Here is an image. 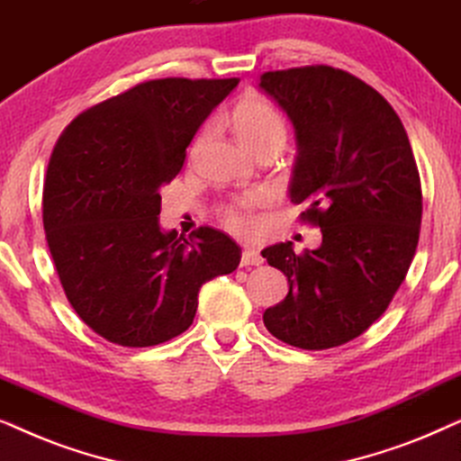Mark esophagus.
I'll return each instance as SVG.
<instances>
[{
  "label": "esophagus",
  "mask_w": 461,
  "mask_h": 461,
  "mask_svg": "<svg viewBox=\"0 0 461 461\" xmlns=\"http://www.w3.org/2000/svg\"><path fill=\"white\" fill-rule=\"evenodd\" d=\"M260 264H264V258L258 249L248 248L241 254V267H260Z\"/></svg>",
  "instance_id": "obj_1"
}]
</instances>
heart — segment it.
<instances>
[{"label": "heart", "mask_w": 461, "mask_h": 461, "mask_svg": "<svg viewBox=\"0 0 461 461\" xmlns=\"http://www.w3.org/2000/svg\"><path fill=\"white\" fill-rule=\"evenodd\" d=\"M232 130L239 142L248 150H254L262 144H279L283 147L287 136L285 119L273 104L264 98L248 96L235 106L230 117ZM256 203H260L258 194H245L224 205L220 210V218L226 229L237 232V235H248L254 229V220L249 216V210Z\"/></svg>", "instance_id": "heart-1"}]
</instances>
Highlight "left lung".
<instances>
[{
  "label": "left lung",
  "instance_id": "obj_1",
  "mask_svg": "<svg viewBox=\"0 0 461 461\" xmlns=\"http://www.w3.org/2000/svg\"><path fill=\"white\" fill-rule=\"evenodd\" d=\"M258 87L294 125L289 199L323 235L302 256L292 241L262 249L289 283L264 325L298 348H333L380 319L405 281L421 224L418 166L399 115L355 75L302 67L264 73Z\"/></svg>",
  "mask_w": 461,
  "mask_h": 461
}]
</instances>
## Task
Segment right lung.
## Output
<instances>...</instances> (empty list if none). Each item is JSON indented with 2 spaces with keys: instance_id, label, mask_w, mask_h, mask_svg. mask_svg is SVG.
Returning a JSON list of instances; mask_svg holds the SVG:
<instances>
[{
  "instance_id": "add662e5",
  "label": "right lung",
  "mask_w": 461,
  "mask_h": 461,
  "mask_svg": "<svg viewBox=\"0 0 461 461\" xmlns=\"http://www.w3.org/2000/svg\"><path fill=\"white\" fill-rule=\"evenodd\" d=\"M239 79H155L68 123L43 182V229L68 302L113 344L144 348L191 327L205 281L241 248L210 226L194 239L159 224L161 188Z\"/></svg>"
}]
</instances>
